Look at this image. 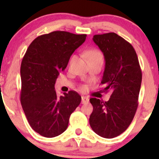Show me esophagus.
<instances>
[{
    "mask_svg": "<svg viewBox=\"0 0 159 159\" xmlns=\"http://www.w3.org/2000/svg\"><path fill=\"white\" fill-rule=\"evenodd\" d=\"M89 102V99L87 97H82L81 98V103L86 104Z\"/></svg>",
    "mask_w": 159,
    "mask_h": 159,
    "instance_id": "1",
    "label": "esophagus"
}]
</instances>
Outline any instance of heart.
<instances>
[{"label": "heart", "instance_id": "1", "mask_svg": "<svg viewBox=\"0 0 159 159\" xmlns=\"http://www.w3.org/2000/svg\"><path fill=\"white\" fill-rule=\"evenodd\" d=\"M86 57H87L88 60L91 61L93 60V59H97V58H102V54L97 49H91L86 53ZM75 60V55L71 56L70 59V61L69 63L71 64Z\"/></svg>", "mask_w": 159, "mask_h": 159}]
</instances>
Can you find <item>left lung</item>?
Segmentation results:
<instances>
[{
  "label": "left lung",
  "instance_id": "1",
  "mask_svg": "<svg viewBox=\"0 0 159 159\" xmlns=\"http://www.w3.org/2000/svg\"><path fill=\"white\" fill-rule=\"evenodd\" d=\"M94 42L103 52L105 68L101 84L111 94L108 102L91 98L89 123L97 134L112 139L124 132L139 105L142 74L137 54L129 42L117 34H95Z\"/></svg>",
  "mask_w": 159,
  "mask_h": 159
}]
</instances>
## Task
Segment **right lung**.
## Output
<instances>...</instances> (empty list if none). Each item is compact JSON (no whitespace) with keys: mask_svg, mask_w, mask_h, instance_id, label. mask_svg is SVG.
<instances>
[{"mask_svg":"<svg viewBox=\"0 0 159 159\" xmlns=\"http://www.w3.org/2000/svg\"><path fill=\"white\" fill-rule=\"evenodd\" d=\"M86 37L61 30L42 34L30 43L22 59L20 103L30 127L44 137L63 133L70 115L81 103L75 91L57 97L54 84Z\"/></svg>","mask_w":159,"mask_h":159,"instance_id":"1","label":"right lung"}]
</instances>
